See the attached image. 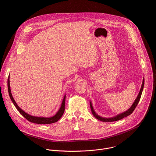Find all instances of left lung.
<instances>
[{
	"label": "left lung",
	"mask_w": 156,
	"mask_h": 156,
	"mask_svg": "<svg viewBox=\"0 0 156 156\" xmlns=\"http://www.w3.org/2000/svg\"><path fill=\"white\" fill-rule=\"evenodd\" d=\"M144 78H143V84L141 85V90L140 91V93L136 98V99H135V102H133V104H132V105L131 106V107H129V109H128L126 111H125V112H123V113H121L114 117H111V118H104V117H102L99 115H98V114H97L96 112H95V110H94V108L93 107V105H92V103H91V101H90V107H91V111H92V113L93 114V115L96 118L98 119V120H101V121H103V122H114V121H117V120H120L122 119H123L124 117H126L127 116H128L129 115H130L133 112V110H135V107H136L138 103L140 101V98H141V94H142V91H143V87H144Z\"/></svg>",
	"instance_id": "1"
}]
</instances>
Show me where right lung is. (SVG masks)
Masks as SVG:
<instances>
[{
	"label": "right lung",
	"instance_id": "add662e5",
	"mask_svg": "<svg viewBox=\"0 0 156 156\" xmlns=\"http://www.w3.org/2000/svg\"><path fill=\"white\" fill-rule=\"evenodd\" d=\"M8 90H9V96L10 98L12 101V102L13 103V104L15 105V106L16 107V108H17V110L19 111V112H20V114L23 115L24 117H25L28 120H29L31 122L33 123H37V124H49V123H52L54 122H57L62 116L64 110H65V96L63 98V99L62 101L61 106L59 108V110L57 111V112L55 114V115H54L52 117H35V116H32L31 115H29L28 114L26 113L25 111H23L21 108H20V107L16 104V102L15 101L12 94L11 93V90H10V80L9 79L8 80Z\"/></svg>",
	"mask_w": 156,
	"mask_h": 156
}]
</instances>
